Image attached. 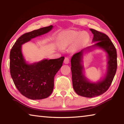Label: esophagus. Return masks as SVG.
I'll return each mask as SVG.
<instances>
[{
  "label": "esophagus",
  "instance_id": "obj_1",
  "mask_svg": "<svg viewBox=\"0 0 124 124\" xmlns=\"http://www.w3.org/2000/svg\"><path fill=\"white\" fill-rule=\"evenodd\" d=\"M64 63L65 64H68L70 63V60H69V58L67 57L65 58L64 60Z\"/></svg>",
  "mask_w": 124,
  "mask_h": 124
}]
</instances>
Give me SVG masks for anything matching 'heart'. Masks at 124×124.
<instances>
[{
    "label": "heart",
    "mask_w": 124,
    "mask_h": 124,
    "mask_svg": "<svg viewBox=\"0 0 124 124\" xmlns=\"http://www.w3.org/2000/svg\"><path fill=\"white\" fill-rule=\"evenodd\" d=\"M89 35L86 32H79L74 31H67L61 33L59 46L62 49L75 44L73 50L75 51L80 46L85 44L89 40Z\"/></svg>",
    "instance_id": "obj_1"
}]
</instances>
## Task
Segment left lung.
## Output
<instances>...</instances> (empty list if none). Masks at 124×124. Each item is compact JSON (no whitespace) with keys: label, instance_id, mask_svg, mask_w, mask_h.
<instances>
[{"label":"left lung","instance_id":"left-lung-1","mask_svg":"<svg viewBox=\"0 0 124 124\" xmlns=\"http://www.w3.org/2000/svg\"><path fill=\"white\" fill-rule=\"evenodd\" d=\"M93 38V45L81 50L74 54L71 59V70L73 87L78 95L91 98L104 93L112 84L117 68L116 50L112 41L106 34L90 29ZM95 49H102L106 52L108 57V67L104 76L96 82H93L85 76L83 66V56Z\"/></svg>","mask_w":124,"mask_h":124}]
</instances>
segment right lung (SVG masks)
Returning <instances> with one entry per match:
<instances>
[{
  "instance_id": "right-lung-1",
  "label": "right lung",
  "mask_w": 124,
  "mask_h": 124,
  "mask_svg": "<svg viewBox=\"0 0 124 124\" xmlns=\"http://www.w3.org/2000/svg\"><path fill=\"white\" fill-rule=\"evenodd\" d=\"M53 27L51 25L25 33L17 40L10 51L11 78L20 93L29 99L41 100L51 95L54 86V77L62 67L64 57L45 58L30 63L22 54V45L32 39L46 34Z\"/></svg>"
}]
</instances>
